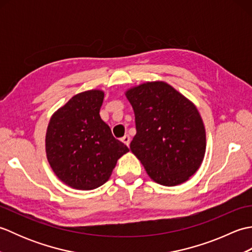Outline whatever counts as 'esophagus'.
<instances>
[{
    "instance_id": "obj_1",
    "label": "esophagus",
    "mask_w": 252,
    "mask_h": 252,
    "mask_svg": "<svg viewBox=\"0 0 252 252\" xmlns=\"http://www.w3.org/2000/svg\"><path fill=\"white\" fill-rule=\"evenodd\" d=\"M121 141L126 144V145L129 147V145H130V141H131V138H130V136L129 135H125L123 136L122 138H121Z\"/></svg>"
}]
</instances>
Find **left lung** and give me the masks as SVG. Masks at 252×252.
<instances>
[{
	"mask_svg": "<svg viewBox=\"0 0 252 252\" xmlns=\"http://www.w3.org/2000/svg\"><path fill=\"white\" fill-rule=\"evenodd\" d=\"M126 96L135 115L131 152L156 183H184L206 152V130L196 106L162 81L143 83Z\"/></svg>",
	"mask_w": 252,
	"mask_h": 252,
	"instance_id": "left-lung-1",
	"label": "left lung"
}]
</instances>
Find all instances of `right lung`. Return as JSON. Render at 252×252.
Returning <instances> with one entry per match:
<instances>
[{"instance_id":"1","label":"right lung","mask_w":252,"mask_h":252,"mask_svg":"<svg viewBox=\"0 0 252 252\" xmlns=\"http://www.w3.org/2000/svg\"><path fill=\"white\" fill-rule=\"evenodd\" d=\"M103 100L99 90L74 95L52 116L47 126V160L57 178L72 189L101 186L109 180L117 160L129 152L101 120Z\"/></svg>"}]
</instances>
